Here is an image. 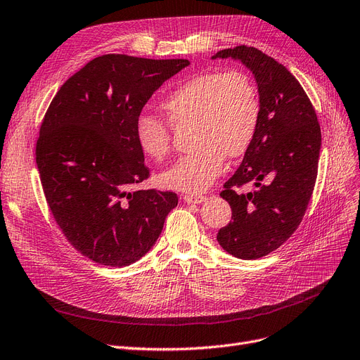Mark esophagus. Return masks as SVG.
<instances>
[{"label":"esophagus","instance_id":"1","mask_svg":"<svg viewBox=\"0 0 360 360\" xmlns=\"http://www.w3.org/2000/svg\"><path fill=\"white\" fill-rule=\"evenodd\" d=\"M183 199L188 204H202L207 198L204 195H183Z\"/></svg>","mask_w":360,"mask_h":360}]
</instances>
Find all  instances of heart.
I'll return each instance as SVG.
<instances>
[{
	"label": "heart",
	"mask_w": 360,
	"mask_h": 360,
	"mask_svg": "<svg viewBox=\"0 0 360 360\" xmlns=\"http://www.w3.org/2000/svg\"><path fill=\"white\" fill-rule=\"evenodd\" d=\"M168 124H192L195 149L160 176L167 189L200 193L215 181L227 158H239L252 145L260 122L262 103L257 84L242 69L211 70L177 84L160 105ZM139 148L150 160L161 161L171 148L169 127L141 115L136 122Z\"/></svg>",
	"instance_id": "1"
}]
</instances>
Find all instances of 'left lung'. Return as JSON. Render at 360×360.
I'll return each instance as SVG.
<instances>
[{
    "instance_id": "left-lung-1",
    "label": "left lung",
    "mask_w": 360,
    "mask_h": 360,
    "mask_svg": "<svg viewBox=\"0 0 360 360\" xmlns=\"http://www.w3.org/2000/svg\"><path fill=\"white\" fill-rule=\"evenodd\" d=\"M227 57L252 72L262 115L252 145L220 193L232 208V221L219 230L217 240L233 257L255 260L288 240L304 217L318 176L321 125L303 87L273 57L238 46L212 59ZM247 182L256 189L238 194Z\"/></svg>"
}]
</instances>
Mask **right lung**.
I'll list each match as a JSON object with an SVG mask.
<instances>
[{
    "label": "right lung",
    "mask_w": 360,
    "mask_h": 360,
    "mask_svg": "<svg viewBox=\"0 0 360 360\" xmlns=\"http://www.w3.org/2000/svg\"><path fill=\"white\" fill-rule=\"evenodd\" d=\"M186 59L105 54L57 91L37 140L47 204L65 238L91 262L124 267L145 255L176 208L174 192L127 189L149 177L136 122Z\"/></svg>",
    "instance_id": "1"
}]
</instances>
